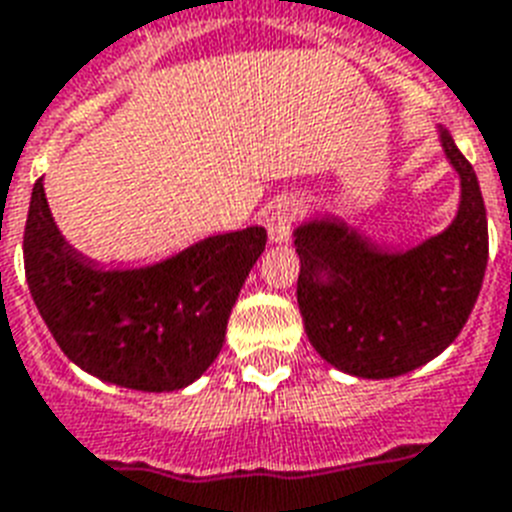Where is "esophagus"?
I'll return each instance as SVG.
<instances>
[{
  "mask_svg": "<svg viewBox=\"0 0 512 512\" xmlns=\"http://www.w3.org/2000/svg\"><path fill=\"white\" fill-rule=\"evenodd\" d=\"M302 218V205L294 197H281L270 205L265 215V226H268L270 242H286L292 236L294 226Z\"/></svg>",
  "mask_w": 512,
  "mask_h": 512,
  "instance_id": "esophagus-1",
  "label": "esophagus"
}]
</instances>
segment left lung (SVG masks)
Segmentation results:
<instances>
[{
	"label": "left lung",
	"instance_id": "8db88e82",
	"mask_svg": "<svg viewBox=\"0 0 512 512\" xmlns=\"http://www.w3.org/2000/svg\"><path fill=\"white\" fill-rule=\"evenodd\" d=\"M442 147L460 173L458 218L405 255H386L342 223L297 228V302L326 363L360 378L421 368L463 331L484 281L489 228L479 178L447 131Z\"/></svg>",
	"mask_w": 512,
	"mask_h": 512
}]
</instances>
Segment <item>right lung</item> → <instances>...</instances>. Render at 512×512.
Returning a JSON list of instances; mask_svg holds the SVG:
<instances>
[{
	"instance_id": "right-lung-1",
	"label": "right lung",
	"mask_w": 512,
	"mask_h": 512,
	"mask_svg": "<svg viewBox=\"0 0 512 512\" xmlns=\"http://www.w3.org/2000/svg\"><path fill=\"white\" fill-rule=\"evenodd\" d=\"M265 242V228L252 226L210 236L152 268L99 270L65 244L39 178L23 263L49 334L78 368L139 392H173L218 357L231 307Z\"/></svg>"
}]
</instances>
